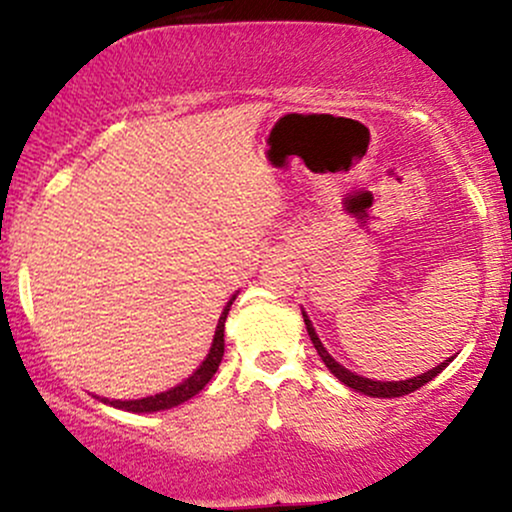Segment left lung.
Masks as SVG:
<instances>
[{
	"mask_svg": "<svg viewBox=\"0 0 512 512\" xmlns=\"http://www.w3.org/2000/svg\"><path fill=\"white\" fill-rule=\"evenodd\" d=\"M303 320H305V327H308L310 342H313V346L317 349V354H320L322 361H325V366L330 368L332 373L337 375V378L342 380L346 387H351V390H356V392H363V395H368V397H402V395H409V392H414V390H419V387H424L428 380L436 378L440 370H445V366H448V363L443 361V363H440V366H436L433 370H426L424 375H416V378H409V380H397V383H383V380L361 378V375H354V373H351V370H346L344 366H339V363L334 361L330 354H327L325 346H322L320 339H317V334L313 330V325H310L308 317L303 315Z\"/></svg>",
	"mask_w": 512,
	"mask_h": 512,
	"instance_id": "obj_1",
	"label": "left lung"
}]
</instances>
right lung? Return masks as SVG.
I'll list each match as a JSON object with an SVG mask.
<instances>
[{"label": "right lung", "mask_w": 512, "mask_h": 512, "mask_svg": "<svg viewBox=\"0 0 512 512\" xmlns=\"http://www.w3.org/2000/svg\"><path fill=\"white\" fill-rule=\"evenodd\" d=\"M233 301H236V296L228 301V305L223 308V313L219 317V325H216L214 344H211L209 356L204 358L202 366H199L195 373L185 380V383H180L178 387H173V390L161 392V395H154V397L129 399V402H120V399H113V402H110V399H103V402L113 404V407H117V409H127V411H161V409L178 407V404L187 402L190 397H195L197 392L202 390V387L207 385L211 378H214L216 370H219V363L223 358V325H226V315H228V310H231Z\"/></svg>", "instance_id": "right-lung-1"}]
</instances>
